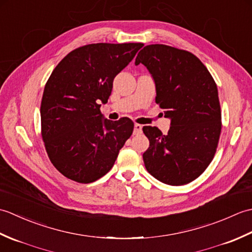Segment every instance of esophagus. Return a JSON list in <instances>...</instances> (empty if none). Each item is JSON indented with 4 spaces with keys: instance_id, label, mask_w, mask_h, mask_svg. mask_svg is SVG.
<instances>
[{
    "instance_id": "34e87169",
    "label": "esophagus",
    "mask_w": 252,
    "mask_h": 252,
    "mask_svg": "<svg viewBox=\"0 0 252 252\" xmlns=\"http://www.w3.org/2000/svg\"><path fill=\"white\" fill-rule=\"evenodd\" d=\"M142 129H143V126L138 125V123H135V125H134V134H140V133H142Z\"/></svg>"
}]
</instances>
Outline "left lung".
Segmentation results:
<instances>
[{
    "label": "left lung",
    "mask_w": 252,
    "mask_h": 252,
    "mask_svg": "<svg viewBox=\"0 0 252 252\" xmlns=\"http://www.w3.org/2000/svg\"><path fill=\"white\" fill-rule=\"evenodd\" d=\"M156 83V103L171 119L167 134L144 126L149 147L143 154L146 170L162 183H190L212 161L222 122L218 88L211 73L189 51L151 44L137 54Z\"/></svg>",
    "instance_id": "left-lung-1"
}]
</instances>
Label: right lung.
I'll use <instances>...</instances> for the list:
<instances>
[{
	"label": "right lung",
	"instance_id": "right-lung-1",
	"mask_svg": "<svg viewBox=\"0 0 252 252\" xmlns=\"http://www.w3.org/2000/svg\"><path fill=\"white\" fill-rule=\"evenodd\" d=\"M143 43H94L63 58L45 84L41 101V135L53 165L78 183H92L114 165L132 135L126 117L103 119L114 79Z\"/></svg>",
	"mask_w": 252,
	"mask_h": 252
}]
</instances>
